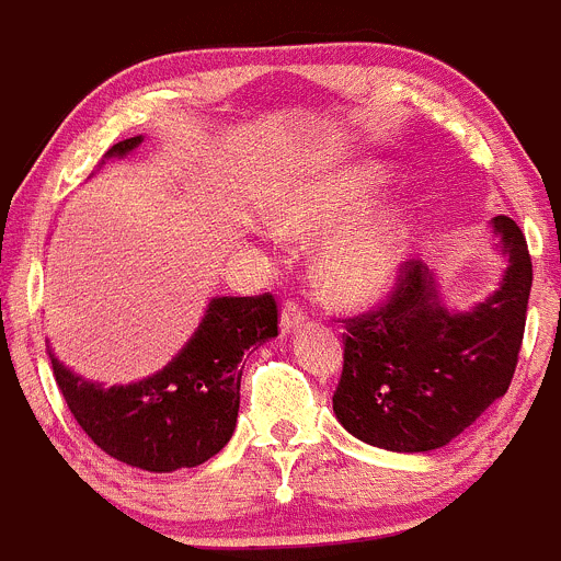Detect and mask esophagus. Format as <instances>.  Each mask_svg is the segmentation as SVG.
<instances>
[{
    "label": "esophagus",
    "instance_id": "esophagus-1",
    "mask_svg": "<svg viewBox=\"0 0 561 561\" xmlns=\"http://www.w3.org/2000/svg\"><path fill=\"white\" fill-rule=\"evenodd\" d=\"M302 320H306V308L295 300H286L284 311H280V331L291 333L295 328L302 325Z\"/></svg>",
    "mask_w": 561,
    "mask_h": 561
}]
</instances>
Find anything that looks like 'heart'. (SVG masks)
Listing matches in <instances>:
<instances>
[{
	"instance_id": "b5f03b06",
	"label": "heart",
	"mask_w": 561,
	"mask_h": 561,
	"mask_svg": "<svg viewBox=\"0 0 561 561\" xmlns=\"http://www.w3.org/2000/svg\"><path fill=\"white\" fill-rule=\"evenodd\" d=\"M387 180L381 163H351L289 188L277 203V228L291 239H317L348 222L320 253V280L339 300H369L387 291L398 275L411 228L409 210L392 203L352 218L378 197Z\"/></svg>"
}]
</instances>
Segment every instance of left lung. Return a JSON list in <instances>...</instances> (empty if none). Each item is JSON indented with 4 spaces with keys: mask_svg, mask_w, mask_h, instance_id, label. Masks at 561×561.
<instances>
[{
    "mask_svg": "<svg viewBox=\"0 0 561 561\" xmlns=\"http://www.w3.org/2000/svg\"><path fill=\"white\" fill-rule=\"evenodd\" d=\"M492 230L508 266L495 295L476 308L448 311L434 272L409 259L381 306L344 320L333 411L353 436L398 454L436 450L506 394L534 275L515 219L495 217Z\"/></svg>",
    "mask_w": 561,
    "mask_h": 561,
    "instance_id": "obj_1",
    "label": "left lung"
}]
</instances>
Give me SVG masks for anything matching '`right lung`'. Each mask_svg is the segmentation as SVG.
Here are the masks:
<instances>
[{
    "label": "right lung",
    "instance_id": "add662e5",
    "mask_svg": "<svg viewBox=\"0 0 561 561\" xmlns=\"http://www.w3.org/2000/svg\"><path fill=\"white\" fill-rule=\"evenodd\" d=\"M141 136L107 150L127 156ZM277 336V302L255 297H214L188 344L161 373L127 387L85 381L58 358L53 373L77 425L107 456L150 472L197 467L217 456L239 417L241 356Z\"/></svg>",
    "mask_w": 561,
    "mask_h": 561
}]
</instances>
